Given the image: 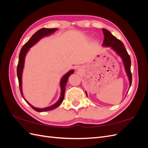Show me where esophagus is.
Here are the masks:
<instances>
[{
    "label": "esophagus",
    "instance_id": "34e87169",
    "mask_svg": "<svg viewBox=\"0 0 148 148\" xmlns=\"http://www.w3.org/2000/svg\"><path fill=\"white\" fill-rule=\"evenodd\" d=\"M78 71H82V69H80V68H78Z\"/></svg>",
    "mask_w": 148,
    "mask_h": 148
}]
</instances>
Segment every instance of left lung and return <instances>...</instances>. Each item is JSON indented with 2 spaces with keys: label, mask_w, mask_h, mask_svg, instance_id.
I'll return each instance as SVG.
<instances>
[{
  "label": "left lung",
  "mask_w": 148,
  "mask_h": 148,
  "mask_svg": "<svg viewBox=\"0 0 148 148\" xmlns=\"http://www.w3.org/2000/svg\"><path fill=\"white\" fill-rule=\"evenodd\" d=\"M102 31L104 35V41H103L102 46L110 47L112 50H114L116 53H117V54L119 55L121 59H122L124 65L125 71H126L129 80L130 88L132 82L130 57L128 55L126 49H125L124 46V44L122 41H120L117 38H116L108 30L103 28ZM86 95L87 96L86 92Z\"/></svg>",
  "instance_id": "1"
}]
</instances>
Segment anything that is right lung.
Masks as SVG:
<instances>
[{
	"instance_id": "obj_1",
	"label": "right lung",
	"mask_w": 148,
	"mask_h": 148,
	"mask_svg": "<svg viewBox=\"0 0 148 148\" xmlns=\"http://www.w3.org/2000/svg\"><path fill=\"white\" fill-rule=\"evenodd\" d=\"M57 28H42L38 30L37 32H36L31 38L29 39V41L26 42L25 45L22 47L20 54H19V60H18V64L17 66V77L18 79V82H19V86H20V90L21 95L22 97H23V99L25 100V101L28 103V104L32 107V108L37 112H45V111H49V110H52L56 109L57 107H59L62 103L63 102V100L64 99V95H65V86L67 83V81L69 79V77L70 75L73 74L74 73L73 70H71L69 71H68L65 75L63 76V77L61 78L60 83V86L61 88V92H60V96L59 97V99L54 104H53L51 106L45 107V108L42 109H39L37 108V107H35L31 105L29 103L26 101L23 95V91H22V73H23V70L24 68V64H25V59L26 53L29 51V48L33 47L34 44H36L40 39H41L44 37L48 36L51 35V34L53 33L57 30Z\"/></svg>"
}]
</instances>
